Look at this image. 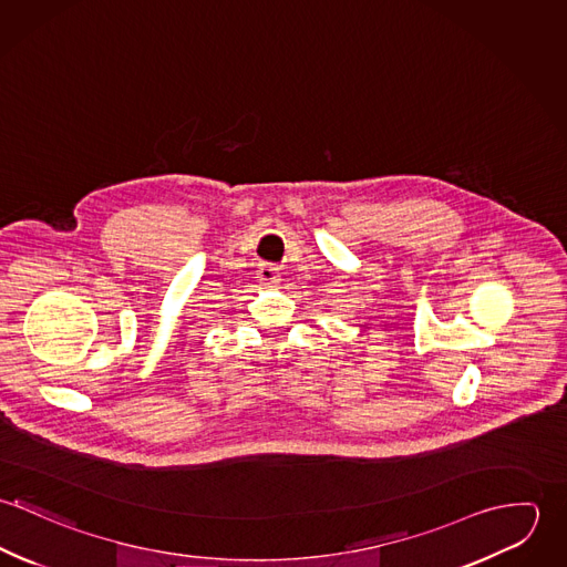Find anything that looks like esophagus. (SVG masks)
<instances>
[{
    "mask_svg": "<svg viewBox=\"0 0 567 567\" xmlns=\"http://www.w3.org/2000/svg\"><path fill=\"white\" fill-rule=\"evenodd\" d=\"M257 277L266 284H275L279 279V272H277V266L272 264H259V270H257Z\"/></svg>",
    "mask_w": 567,
    "mask_h": 567,
    "instance_id": "34e87169",
    "label": "esophagus"
}]
</instances>
